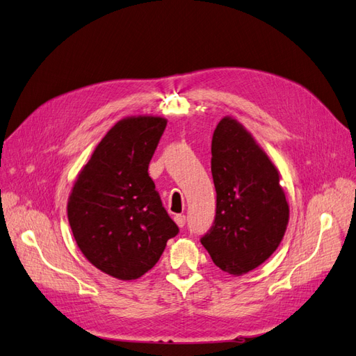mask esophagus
Instances as JSON below:
<instances>
[{"mask_svg": "<svg viewBox=\"0 0 356 356\" xmlns=\"http://www.w3.org/2000/svg\"><path fill=\"white\" fill-rule=\"evenodd\" d=\"M174 220H175L178 227H184V224H186V217H184V215H177Z\"/></svg>", "mask_w": 356, "mask_h": 356, "instance_id": "esophagus-1", "label": "esophagus"}]
</instances>
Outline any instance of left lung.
<instances>
[{
	"instance_id": "left-lung-1",
	"label": "left lung",
	"mask_w": 356,
	"mask_h": 356,
	"mask_svg": "<svg viewBox=\"0 0 356 356\" xmlns=\"http://www.w3.org/2000/svg\"><path fill=\"white\" fill-rule=\"evenodd\" d=\"M211 153L217 213L200 242L222 272L245 275L277 250L286 232L289 207L281 174L230 115L215 127Z\"/></svg>"
}]
</instances>
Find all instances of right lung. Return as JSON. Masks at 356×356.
Wrapping results in <instances>:
<instances>
[{"instance_id": "1", "label": "right lung", "mask_w": 356, "mask_h": 356, "mask_svg": "<svg viewBox=\"0 0 356 356\" xmlns=\"http://www.w3.org/2000/svg\"><path fill=\"white\" fill-rule=\"evenodd\" d=\"M166 123L159 115L117 122L79 172L68 197V221L80 251L120 281L153 268L178 234L148 175Z\"/></svg>"}]
</instances>
